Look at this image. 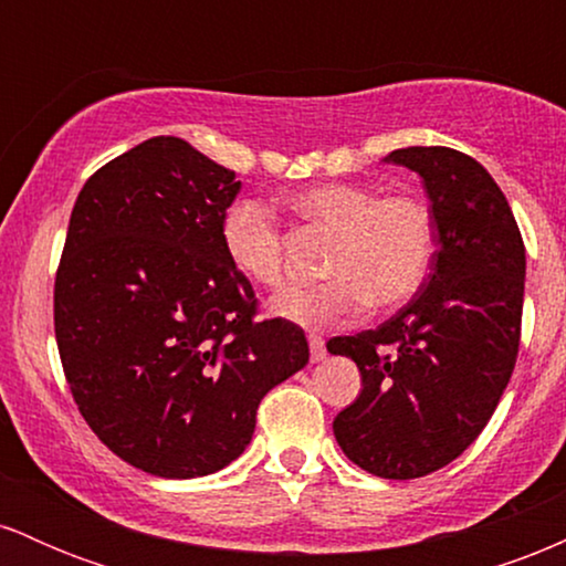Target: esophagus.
<instances>
[{
    "instance_id": "1",
    "label": "esophagus",
    "mask_w": 566,
    "mask_h": 566,
    "mask_svg": "<svg viewBox=\"0 0 566 566\" xmlns=\"http://www.w3.org/2000/svg\"><path fill=\"white\" fill-rule=\"evenodd\" d=\"M308 346H311V361H322L324 356H327L324 337L319 333H308Z\"/></svg>"
}]
</instances>
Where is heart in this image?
<instances>
[{
    "label": "heart",
    "instance_id": "b5f03b06",
    "mask_svg": "<svg viewBox=\"0 0 566 566\" xmlns=\"http://www.w3.org/2000/svg\"><path fill=\"white\" fill-rule=\"evenodd\" d=\"M284 207L305 231L324 233L322 282L292 284L271 311L282 319L324 327L405 305L423 287L437 252L431 205L415 191H380L369 184H319L292 191ZM220 244L233 269L261 287L287 279V233L258 199H237L220 220Z\"/></svg>",
    "mask_w": 566,
    "mask_h": 566
}]
</instances>
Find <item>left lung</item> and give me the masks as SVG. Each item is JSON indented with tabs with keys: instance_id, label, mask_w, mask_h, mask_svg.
<instances>
[{
	"instance_id": "8db88e82",
	"label": "left lung",
	"mask_w": 566,
	"mask_h": 566,
	"mask_svg": "<svg viewBox=\"0 0 566 566\" xmlns=\"http://www.w3.org/2000/svg\"><path fill=\"white\" fill-rule=\"evenodd\" d=\"M423 178L439 250L431 274L378 329L333 337L361 394L335 418L340 450L382 479H418L473 444L509 386L522 337L524 242L492 175L447 146L386 157Z\"/></svg>"
}]
</instances>
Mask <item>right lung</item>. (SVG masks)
<instances>
[{"instance_id": "right-lung-1", "label": "right lung", "mask_w": 566, "mask_h": 566, "mask_svg": "<svg viewBox=\"0 0 566 566\" xmlns=\"http://www.w3.org/2000/svg\"><path fill=\"white\" fill-rule=\"evenodd\" d=\"M242 184L157 135L76 197L55 274V340L93 433L165 479L216 473L250 444L261 399L308 361L303 329L258 319L220 220Z\"/></svg>"}]
</instances>
